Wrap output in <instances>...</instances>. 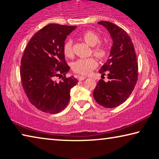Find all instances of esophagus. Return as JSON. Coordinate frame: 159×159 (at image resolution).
I'll use <instances>...</instances> for the list:
<instances>
[{"label":"esophagus","instance_id":"obj_1","mask_svg":"<svg viewBox=\"0 0 159 159\" xmlns=\"http://www.w3.org/2000/svg\"><path fill=\"white\" fill-rule=\"evenodd\" d=\"M86 79L85 76H79V78H78V79H79V80H85Z\"/></svg>","mask_w":159,"mask_h":159}]
</instances>
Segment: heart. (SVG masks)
<instances>
[{
  "mask_svg": "<svg viewBox=\"0 0 159 159\" xmlns=\"http://www.w3.org/2000/svg\"><path fill=\"white\" fill-rule=\"evenodd\" d=\"M80 38L88 45L93 48V53L95 57L102 61L105 60L109 55L108 48L104 45L100 44L101 38L98 34L93 31H85L80 35ZM71 39H67L63 45V52L67 57L73 55ZM97 66V61L93 58L80 59L72 64L73 71L79 74L87 75Z\"/></svg>",
  "mask_w": 159,
  "mask_h": 159,
  "instance_id": "heart-1",
  "label": "heart"
}]
</instances>
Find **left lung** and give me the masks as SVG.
Here are the masks:
<instances>
[{
  "label": "left lung",
  "mask_w": 159,
  "mask_h": 159,
  "mask_svg": "<svg viewBox=\"0 0 159 159\" xmlns=\"http://www.w3.org/2000/svg\"><path fill=\"white\" fill-rule=\"evenodd\" d=\"M113 41L109 58L99 72L109 80H99L93 91L98 103L106 108H114L127 99L133 92L138 77L136 54L130 36L119 26L109 21H101Z\"/></svg>",
  "instance_id": "obj_1"
}]
</instances>
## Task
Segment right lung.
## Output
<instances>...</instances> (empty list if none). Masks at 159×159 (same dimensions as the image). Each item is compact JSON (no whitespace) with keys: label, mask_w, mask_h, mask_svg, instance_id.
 Wrapping results in <instances>:
<instances>
[{"label":"right lung","mask_w":159,"mask_h":159,"mask_svg":"<svg viewBox=\"0 0 159 159\" xmlns=\"http://www.w3.org/2000/svg\"><path fill=\"white\" fill-rule=\"evenodd\" d=\"M76 26L50 24L34 35L21 60L20 76L29 102L41 111L57 114L67 106L70 90L79 82L64 76L60 82L55 76L69 71L63 52L68 35Z\"/></svg>","instance_id":"right-lung-1"}]
</instances>
